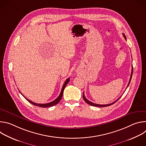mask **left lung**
<instances>
[{
    "label": "left lung",
    "mask_w": 146,
    "mask_h": 146,
    "mask_svg": "<svg viewBox=\"0 0 146 146\" xmlns=\"http://www.w3.org/2000/svg\"><path fill=\"white\" fill-rule=\"evenodd\" d=\"M123 37H124V38H125V40H127V38H126V36H125V35L123 33ZM132 73H133V66H132V72H131V77H130V79H129V83H128V86H127V88H128V86L129 85V84H130V82H131V78H132ZM82 97H83V99H84V100H85V102L87 103V104H88V105H91V106H96V107H106V106H110V105H113V104H114V103H115L121 97H119L118 99H117L115 102H113V103H110V104H108V105H98V104H96V103H92V102H90V101H89L86 97H85V95H84V93L83 92V96H82Z\"/></svg>",
    "instance_id": "1"
}]
</instances>
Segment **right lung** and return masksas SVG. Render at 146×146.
Returning a JSON list of instances; mask_svg holds the SVG:
<instances>
[{
  "instance_id": "1",
  "label": "right lung",
  "mask_w": 146,
  "mask_h": 146,
  "mask_svg": "<svg viewBox=\"0 0 146 146\" xmlns=\"http://www.w3.org/2000/svg\"><path fill=\"white\" fill-rule=\"evenodd\" d=\"M69 81H70V78H68L66 81H65V83L64 84V85H63V87H62V90H61V92H60V94H59V96L56 99H55L54 101H52V102H50V103H45V104H40V103H35V102H32V101H31L30 100H29V99H28L27 98H26L20 92V93L21 94L24 96V98L29 102V103H32V105H35V106H38V107H41V108H50V107H51V106H54V105H56V104H58L59 102V101L60 100V99H62V96H63V93H64V89H65V87H66V86L68 84V83L69 82Z\"/></svg>"
}]
</instances>
